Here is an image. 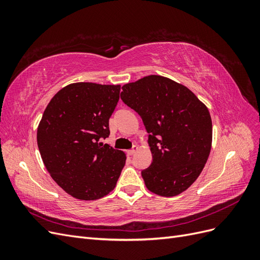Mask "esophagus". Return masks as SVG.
<instances>
[{"instance_id":"esophagus-1","label":"esophagus","mask_w":260,"mask_h":260,"mask_svg":"<svg viewBox=\"0 0 260 260\" xmlns=\"http://www.w3.org/2000/svg\"><path fill=\"white\" fill-rule=\"evenodd\" d=\"M138 146L137 145H135V146H133V148H131V149H129V151L127 152L128 153V155H130V156H132V155H135L136 154V152L138 151Z\"/></svg>"}]
</instances>
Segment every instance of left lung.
I'll return each mask as SVG.
<instances>
[{"label":"left lung","instance_id":"obj_1","mask_svg":"<svg viewBox=\"0 0 260 260\" xmlns=\"http://www.w3.org/2000/svg\"><path fill=\"white\" fill-rule=\"evenodd\" d=\"M120 98L141 116L148 133L153 161L142 171L146 187L165 198L184 192L211 149L207 106L185 85L157 75L124 84Z\"/></svg>","mask_w":260,"mask_h":260}]
</instances>
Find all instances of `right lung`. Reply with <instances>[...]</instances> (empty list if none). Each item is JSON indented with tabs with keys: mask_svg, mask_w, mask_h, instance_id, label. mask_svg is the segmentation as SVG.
<instances>
[{
	"mask_svg": "<svg viewBox=\"0 0 260 260\" xmlns=\"http://www.w3.org/2000/svg\"><path fill=\"white\" fill-rule=\"evenodd\" d=\"M120 84L70 83L46 106L37 141L44 166L73 198L94 201L111 193L125 164V154L100 139L109 136V117Z\"/></svg>",
	"mask_w": 260,
	"mask_h": 260,
	"instance_id": "obj_1",
	"label": "right lung"
}]
</instances>
